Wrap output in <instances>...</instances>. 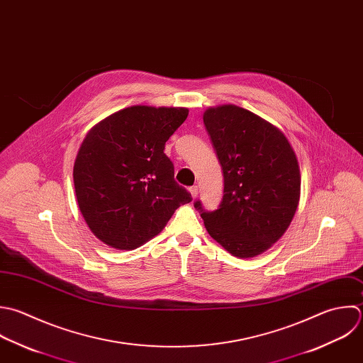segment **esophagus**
<instances>
[{
  "mask_svg": "<svg viewBox=\"0 0 363 363\" xmlns=\"http://www.w3.org/2000/svg\"><path fill=\"white\" fill-rule=\"evenodd\" d=\"M189 192H191L192 198L196 199V196H198V186H191V188H189Z\"/></svg>",
  "mask_w": 363,
  "mask_h": 363,
  "instance_id": "esophagus-1",
  "label": "esophagus"
}]
</instances>
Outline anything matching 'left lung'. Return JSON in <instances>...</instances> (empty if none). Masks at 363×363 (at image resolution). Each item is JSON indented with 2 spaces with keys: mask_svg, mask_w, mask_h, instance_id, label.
I'll return each instance as SVG.
<instances>
[{
  "mask_svg": "<svg viewBox=\"0 0 363 363\" xmlns=\"http://www.w3.org/2000/svg\"><path fill=\"white\" fill-rule=\"evenodd\" d=\"M203 123L222 164L219 209L201 212L205 228L239 259L269 250L289 229L300 203L301 172L284 133L236 104L208 107Z\"/></svg>",
  "mask_w": 363,
  "mask_h": 363,
  "instance_id": "8db88e82",
  "label": "left lung"
}]
</instances>
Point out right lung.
<instances>
[{
  "label": "right lung",
  "instance_id": "right-lung-1",
  "mask_svg": "<svg viewBox=\"0 0 363 363\" xmlns=\"http://www.w3.org/2000/svg\"><path fill=\"white\" fill-rule=\"evenodd\" d=\"M188 113L186 107L131 106L87 131L73 164L76 202L89 229L107 246H143L192 201L164 154Z\"/></svg>",
  "mask_w": 363,
  "mask_h": 363
}]
</instances>
